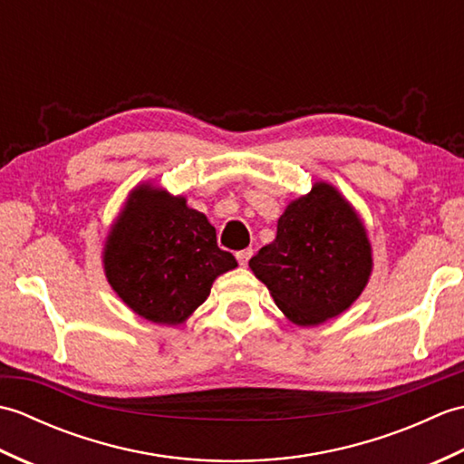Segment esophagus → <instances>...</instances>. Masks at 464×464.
<instances>
[{
    "mask_svg": "<svg viewBox=\"0 0 464 464\" xmlns=\"http://www.w3.org/2000/svg\"><path fill=\"white\" fill-rule=\"evenodd\" d=\"M251 255H253V249H241V251H237L235 253V257H237V261H239V265H247L249 263V259H251Z\"/></svg>",
    "mask_w": 464,
    "mask_h": 464,
    "instance_id": "esophagus-1",
    "label": "esophagus"
}]
</instances>
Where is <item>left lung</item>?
<instances>
[{
	"label": "left lung",
	"instance_id": "obj_1",
	"mask_svg": "<svg viewBox=\"0 0 464 464\" xmlns=\"http://www.w3.org/2000/svg\"><path fill=\"white\" fill-rule=\"evenodd\" d=\"M249 267L295 324L313 327L359 299L372 271L371 243L351 203L321 181L287 205L277 237Z\"/></svg>",
	"mask_w": 464,
	"mask_h": 464
}]
</instances>
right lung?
Returning a JSON list of instances; mask_svg holds the SVG:
<instances>
[{
    "label": "right lung",
    "instance_id": "add662e5",
    "mask_svg": "<svg viewBox=\"0 0 464 464\" xmlns=\"http://www.w3.org/2000/svg\"><path fill=\"white\" fill-rule=\"evenodd\" d=\"M235 267L233 255L217 247L215 227L203 213L150 183L127 197L103 249L111 289L157 324L187 321L209 297L213 281Z\"/></svg>",
    "mask_w": 464,
    "mask_h": 464
}]
</instances>
